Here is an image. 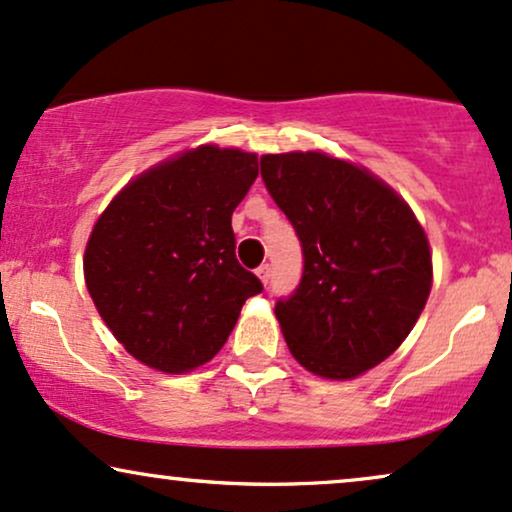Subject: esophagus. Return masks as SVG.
<instances>
[{
  "mask_svg": "<svg viewBox=\"0 0 512 512\" xmlns=\"http://www.w3.org/2000/svg\"><path fill=\"white\" fill-rule=\"evenodd\" d=\"M256 275H258V280L263 282V285H268V280H270V266H268V263H263V266H258V268H256Z\"/></svg>",
  "mask_w": 512,
  "mask_h": 512,
  "instance_id": "34e87169",
  "label": "esophagus"
}]
</instances>
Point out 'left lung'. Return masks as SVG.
<instances>
[{"instance_id": "1", "label": "left lung", "mask_w": 512, "mask_h": 512, "mask_svg": "<svg viewBox=\"0 0 512 512\" xmlns=\"http://www.w3.org/2000/svg\"><path fill=\"white\" fill-rule=\"evenodd\" d=\"M261 178L304 254L299 287L275 304L289 351L327 380L375 368L430 296L425 230L389 185L320 151L261 156Z\"/></svg>"}]
</instances>
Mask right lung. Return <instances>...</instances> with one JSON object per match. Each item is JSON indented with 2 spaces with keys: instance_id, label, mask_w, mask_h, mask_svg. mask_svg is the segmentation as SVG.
<instances>
[{
  "instance_id": "1",
  "label": "right lung",
  "mask_w": 512,
  "mask_h": 512,
  "mask_svg": "<svg viewBox=\"0 0 512 512\" xmlns=\"http://www.w3.org/2000/svg\"><path fill=\"white\" fill-rule=\"evenodd\" d=\"M256 175V154L204 144L142 173L99 216L82 261L87 292L137 361L168 375L199 368L263 292L232 232Z\"/></svg>"
}]
</instances>
